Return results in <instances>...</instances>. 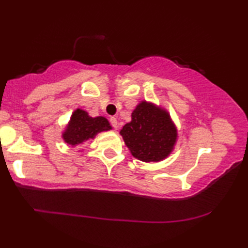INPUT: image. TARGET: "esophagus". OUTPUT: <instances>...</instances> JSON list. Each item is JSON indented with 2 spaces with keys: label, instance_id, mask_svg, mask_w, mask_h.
Returning <instances> with one entry per match:
<instances>
[{
  "label": "esophagus",
  "instance_id": "1",
  "mask_svg": "<svg viewBox=\"0 0 248 248\" xmlns=\"http://www.w3.org/2000/svg\"><path fill=\"white\" fill-rule=\"evenodd\" d=\"M109 121H110V124H111V125L114 128L118 127V121H117L116 117H110V118H109Z\"/></svg>",
  "mask_w": 248,
  "mask_h": 248
}]
</instances>
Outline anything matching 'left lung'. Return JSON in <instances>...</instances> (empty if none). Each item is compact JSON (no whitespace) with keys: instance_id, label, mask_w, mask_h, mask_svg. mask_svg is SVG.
<instances>
[{"instance_id":"obj_1","label":"left lung","mask_w":248,"mask_h":248,"mask_svg":"<svg viewBox=\"0 0 248 248\" xmlns=\"http://www.w3.org/2000/svg\"><path fill=\"white\" fill-rule=\"evenodd\" d=\"M131 118L120 134L133 156L148 163L169 156L177 139V131L169 112L142 102L133 110Z\"/></svg>"}]
</instances>
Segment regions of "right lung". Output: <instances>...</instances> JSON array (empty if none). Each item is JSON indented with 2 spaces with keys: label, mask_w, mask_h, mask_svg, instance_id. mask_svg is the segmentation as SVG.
Returning a JSON list of instances; mask_svg holds the SVG:
<instances>
[{
  "label": "right lung",
  "mask_w": 248,
  "mask_h": 248,
  "mask_svg": "<svg viewBox=\"0 0 248 248\" xmlns=\"http://www.w3.org/2000/svg\"><path fill=\"white\" fill-rule=\"evenodd\" d=\"M110 129L108 120L104 117L93 118L86 111L77 109L71 116L69 125L62 137L68 144L78 145L89 139H94L98 132Z\"/></svg>",
  "instance_id": "add662e5"
}]
</instances>
